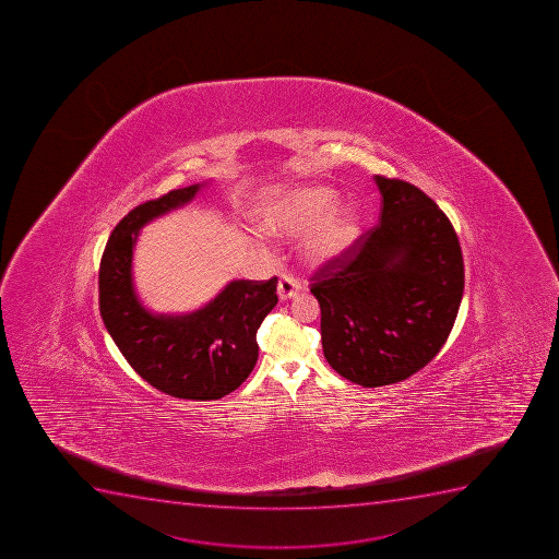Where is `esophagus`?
Listing matches in <instances>:
<instances>
[{
  "mask_svg": "<svg viewBox=\"0 0 559 559\" xmlns=\"http://www.w3.org/2000/svg\"><path fill=\"white\" fill-rule=\"evenodd\" d=\"M278 299L288 300L297 297L300 292V284L294 275H283L281 276V281H278Z\"/></svg>",
  "mask_w": 559,
  "mask_h": 559,
  "instance_id": "obj_1",
  "label": "esophagus"
}]
</instances>
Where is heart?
Returning a JSON list of instances; mask_svg holds the SVG:
<instances>
[{"label":"heart","mask_w":559,"mask_h":559,"mask_svg":"<svg viewBox=\"0 0 559 559\" xmlns=\"http://www.w3.org/2000/svg\"><path fill=\"white\" fill-rule=\"evenodd\" d=\"M337 204V191L328 186L283 189L260 207L257 222L262 231L276 237L305 235L302 254L313 264H324L352 251L365 227L359 204Z\"/></svg>","instance_id":"1"}]
</instances>
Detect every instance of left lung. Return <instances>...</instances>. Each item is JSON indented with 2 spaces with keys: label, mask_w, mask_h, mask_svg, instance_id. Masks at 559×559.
Here are the masks:
<instances>
[{
  "label": "left lung",
  "mask_w": 559,
  "mask_h": 559,
  "mask_svg": "<svg viewBox=\"0 0 559 559\" xmlns=\"http://www.w3.org/2000/svg\"><path fill=\"white\" fill-rule=\"evenodd\" d=\"M373 180L379 224L311 276L324 357L365 388L425 368L452 332L464 288L459 238L439 205L404 180Z\"/></svg>",
  "instance_id": "8db88e82"
}]
</instances>
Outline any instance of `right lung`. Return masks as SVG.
<instances>
[{"label": "right lung", "instance_id": "1", "mask_svg": "<svg viewBox=\"0 0 559 559\" xmlns=\"http://www.w3.org/2000/svg\"><path fill=\"white\" fill-rule=\"evenodd\" d=\"M204 183L175 189L129 211L102 254L100 316L123 357L144 381L178 399L213 401L235 392L259 359L257 330L275 308L276 276L233 281L200 310L156 316L134 292L136 237L156 216L189 204Z\"/></svg>", "mask_w": 559, "mask_h": 559}]
</instances>
